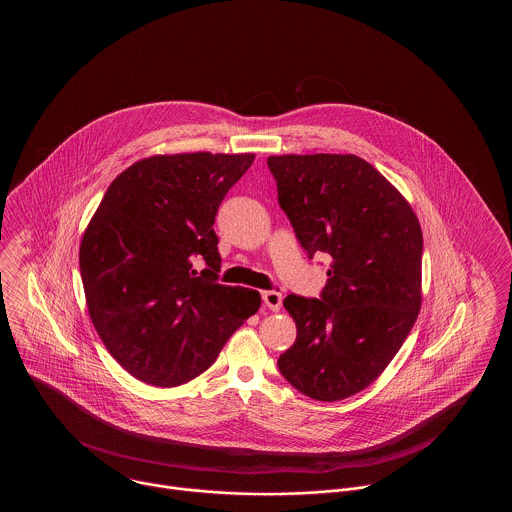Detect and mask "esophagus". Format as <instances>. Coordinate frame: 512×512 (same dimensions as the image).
Masks as SVG:
<instances>
[{
  "instance_id": "34e87169",
  "label": "esophagus",
  "mask_w": 512,
  "mask_h": 512,
  "mask_svg": "<svg viewBox=\"0 0 512 512\" xmlns=\"http://www.w3.org/2000/svg\"><path fill=\"white\" fill-rule=\"evenodd\" d=\"M263 301L270 311H280L282 309V293L278 290H268L263 292Z\"/></svg>"
}]
</instances>
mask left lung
Returning a JSON list of instances; mask_svg holds the SVG:
<instances>
[{
	"label": "left lung",
	"mask_w": 512,
	"mask_h": 512,
	"mask_svg": "<svg viewBox=\"0 0 512 512\" xmlns=\"http://www.w3.org/2000/svg\"><path fill=\"white\" fill-rule=\"evenodd\" d=\"M278 203L309 257H330L320 299L288 295L297 326L278 368L295 390L340 401L368 388L422 305V230L411 203L365 159L270 155Z\"/></svg>",
	"instance_id": "8db88e82"
}]
</instances>
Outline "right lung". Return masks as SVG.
<instances>
[{"label":"right lung","instance_id":"right-lung-1","mask_svg":"<svg viewBox=\"0 0 512 512\" xmlns=\"http://www.w3.org/2000/svg\"><path fill=\"white\" fill-rule=\"evenodd\" d=\"M253 153L153 155L107 188L80 242L90 318L134 378L172 388L205 372L261 307L257 290L217 284L215 215ZM208 265L194 270V259Z\"/></svg>","mask_w":512,"mask_h":512}]
</instances>
